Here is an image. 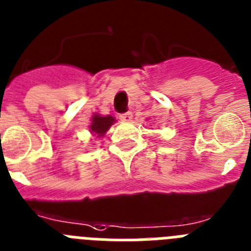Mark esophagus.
Here are the masks:
<instances>
[{
    "label": "esophagus",
    "mask_w": 251,
    "mask_h": 251,
    "mask_svg": "<svg viewBox=\"0 0 251 251\" xmlns=\"http://www.w3.org/2000/svg\"><path fill=\"white\" fill-rule=\"evenodd\" d=\"M131 119H132L131 112H125L120 115V120H121V121H126V123H127V121H130Z\"/></svg>",
    "instance_id": "34e87169"
}]
</instances>
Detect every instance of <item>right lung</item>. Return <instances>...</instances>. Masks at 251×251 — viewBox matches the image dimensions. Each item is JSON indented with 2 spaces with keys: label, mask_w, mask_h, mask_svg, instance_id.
<instances>
[{
  "label": "right lung",
  "mask_w": 251,
  "mask_h": 251,
  "mask_svg": "<svg viewBox=\"0 0 251 251\" xmlns=\"http://www.w3.org/2000/svg\"><path fill=\"white\" fill-rule=\"evenodd\" d=\"M113 123H116L115 117L110 116V115L101 116L99 113H95L92 117V123L89 125V131L97 135V138H101L104 135V132L108 131V128L111 127V125H113Z\"/></svg>",
  "instance_id": "right-lung-1"
}]
</instances>
